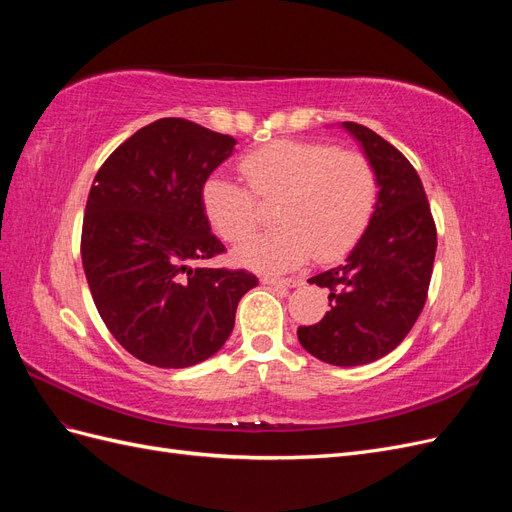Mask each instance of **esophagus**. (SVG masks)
Masks as SVG:
<instances>
[{"label": "esophagus", "mask_w": 512, "mask_h": 512, "mask_svg": "<svg viewBox=\"0 0 512 512\" xmlns=\"http://www.w3.org/2000/svg\"><path fill=\"white\" fill-rule=\"evenodd\" d=\"M260 282L267 286H282V288H297L303 284V280H299V277H286V280H280V277H271V275H262Z\"/></svg>", "instance_id": "1"}]
</instances>
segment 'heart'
<instances>
[{
    "label": "heart",
    "instance_id": "obj_1",
    "mask_svg": "<svg viewBox=\"0 0 512 512\" xmlns=\"http://www.w3.org/2000/svg\"><path fill=\"white\" fill-rule=\"evenodd\" d=\"M243 185L224 175L203 183L200 203L211 228L241 243L260 224V203H275L267 235L243 243L235 262L254 271H290L309 256L335 260L359 241L376 207V170L361 153L320 141H275L241 158Z\"/></svg>",
    "mask_w": 512,
    "mask_h": 512
}]
</instances>
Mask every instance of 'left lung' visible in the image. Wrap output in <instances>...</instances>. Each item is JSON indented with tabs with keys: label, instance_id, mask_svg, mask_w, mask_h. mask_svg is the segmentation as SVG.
<instances>
[{
	"label": "left lung",
	"instance_id": "8db88e82",
	"mask_svg": "<svg viewBox=\"0 0 512 512\" xmlns=\"http://www.w3.org/2000/svg\"><path fill=\"white\" fill-rule=\"evenodd\" d=\"M342 128L374 166L378 198L342 265L307 280L329 288L331 309L297 335L322 363L356 367L395 350L421 316L438 237L421 177L404 153L361 123L344 121Z\"/></svg>",
	"mask_w": 512,
	"mask_h": 512
}]
</instances>
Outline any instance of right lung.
Masks as SVG:
<instances>
[{"label": "right lung", "mask_w": 512, "mask_h": 512, "mask_svg": "<svg viewBox=\"0 0 512 512\" xmlns=\"http://www.w3.org/2000/svg\"><path fill=\"white\" fill-rule=\"evenodd\" d=\"M235 145L164 117L121 143L91 185L85 277L106 329L138 361L162 369L207 361L230 337L243 294L258 286L243 269L192 267L224 252L200 192Z\"/></svg>", "instance_id": "1"}]
</instances>
